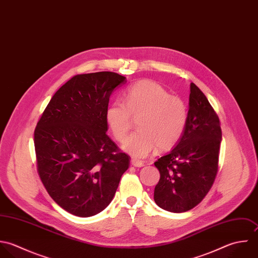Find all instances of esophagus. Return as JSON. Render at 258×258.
Instances as JSON below:
<instances>
[{"label": "esophagus", "mask_w": 258, "mask_h": 258, "mask_svg": "<svg viewBox=\"0 0 258 258\" xmlns=\"http://www.w3.org/2000/svg\"><path fill=\"white\" fill-rule=\"evenodd\" d=\"M131 164L135 167H142L144 166V163L143 161H140V160H137V159H132L131 160Z\"/></svg>", "instance_id": "1"}]
</instances>
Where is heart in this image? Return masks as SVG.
Instances as JSON below:
<instances>
[{"instance_id": "1", "label": "heart", "mask_w": 258, "mask_h": 258, "mask_svg": "<svg viewBox=\"0 0 258 258\" xmlns=\"http://www.w3.org/2000/svg\"><path fill=\"white\" fill-rule=\"evenodd\" d=\"M131 117H139V130L125 139L122 148L135 158H144L156 147L169 149L181 139L188 108L180 97L170 95L154 81L145 80L129 87L123 102L116 100L106 110L107 125L117 141H123L129 132Z\"/></svg>"}]
</instances>
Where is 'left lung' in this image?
I'll use <instances>...</instances> for the list:
<instances>
[{
    "label": "left lung",
    "instance_id": "obj_1",
    "mask_svg": "<svg viewBox=\"0 0 258 258\" xmlns=\"http://www.w3.org/2000/svg\"><path fill=\"white\" fill-rule=\"evenodd\" d=\"M221 138L216 112L202 91L191 83L185 131L176 147L154 163L160 172L154 190L159 207L181 213L203 200L218 172Z\"/></svg>",
    "mask_w": 258,
    "mask_h": 258
}]
</instances>
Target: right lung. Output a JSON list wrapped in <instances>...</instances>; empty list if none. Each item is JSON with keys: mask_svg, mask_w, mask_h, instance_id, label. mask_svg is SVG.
Returning <instances> with one entry per match:
<instances>
[{"mask_svg": "<svg viewBox=\"0 0 258 258\" xmlns=\"http://www.w3.org/2000/svg\"><path fill=\"white\" fill-rule=\"evenodd\" d=\"M114 72L73 76L52 97L34 132L37 170L53 200L69 213L93 216L113 199L130 156L106 134Z\"/></svg>", "mask_w": 258, "mask_h": 258, "instance_id": "add662e5", "label": "right lung"}]
</instances>
